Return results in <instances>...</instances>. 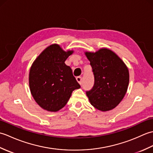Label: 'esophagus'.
Returning a JSON list of instances; mask_svg holds the SVG:
<instances>
[{
    "instance_id": "esophagus-1",
    "label": "esophagus",
    "mask_w": 153,
    "mask_h": 153,
    "mask_svg": "<svg viewBox=\"0 0 153 153\" xmlns=\"http://www.w3.org/2000/svg\"><path fill=\"white\" fill-rule=\"evenodd\" d=\"M76 80L77 81V82H78L80 85H82V77L81 76H78L76 77Z\"/></svg>"
}]
</instances>
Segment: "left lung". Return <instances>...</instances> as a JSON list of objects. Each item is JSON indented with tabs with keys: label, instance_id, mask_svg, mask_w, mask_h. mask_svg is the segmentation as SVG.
Listing matches in <instances>:
<instances>
[{
	"label": "left lung",
	"instance_id": "obj_1",
	"mask_svg": "<svg viewBox=\"0 0 153 153\" xmlns=\"http://www.w3.org/2000/svg\"><path fill=\"white\" fill-rule=\"evenodd\" d=\"M94 75V85L87 91L91 104L101 111L114 108L124 97L129 85V71L124 62L107 48L86 52Z\"/></svg>",
	"mask_w": 153,
	"mask_h": 153
}]
</instances>
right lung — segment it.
<instances>
[{"mask_svg":"<svg viewBox=\"0 0 153 153\" xmlns=\"http://www.w3.org/2000/svg\"><path fill=\"white\" fill-rule=\"evenodd\" d=\"M72 51H63L58 45L42 52L31 67L29 82L31 95L41 108L56 112L66 105L71 93L80 88L72 70L64 62Z\"/></svg>","mask_w":153,"mask_h":153,"instance_id":"right-lung-1","label":"right lung"}]
</instances>
